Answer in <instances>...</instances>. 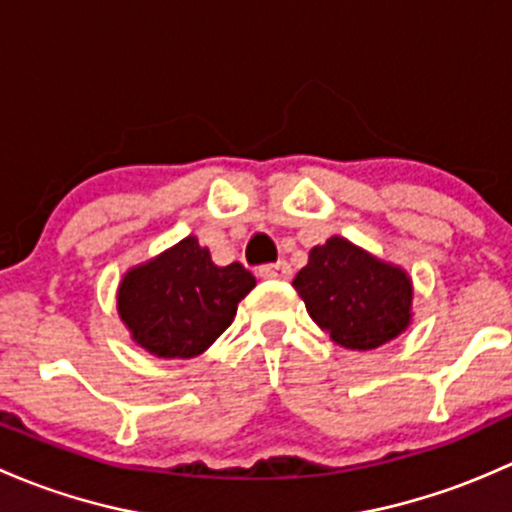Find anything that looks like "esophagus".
<instances>
[{"instance_id":"34e87169","label":"esophagus","mask_w":512,"mask_h":512,"mask_svg":"<svg viewBox=\"0 0 512 512\" xmlns=\"http://www.w3.org/2000/svg\"><path fill=\"white\" fill-rule=\"evenodd\" d=\"M260 277L262 280H289L292 277V267L287 262H275V265H265L260 267Z\"/></svg>"}]
</instances>
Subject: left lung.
I'll use <instances>...</instances> for the list:
<instances>
[{
    "label": "left lung",
    "mask_w": 512,
    "mask_h": 512,
    "mask_svg": "<svg viewBox=\"0 0 512 512\" xmlns=\"http://www.w3.org/2000/svg\"><path fill=\"white\" fill-rule=\"evenodd\" d=\"M292 287L309 317L344 349L369 352L414 322V282L404 267L332 235L309 250Z\"/></svg>",
    "instance_id": "1"
}]
</instances>
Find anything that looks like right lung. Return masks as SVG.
<instances>
[{
  "mask_svg": "<svg viewBox=\"0 0 512 512\" xmlns=\"http://www.w3.org/2000/svg\"><path fill=\"white\" fill-rule=\"evenodd\" d=\"M240 262L215 265L208 247L188 235L146 262L128 267L116 309L133 342L158 359H193L208 352L255 287Z\"/></svg>",
  "mask_w": 512,
  "mask_h": 512,
  "instance_id": "right-lung-1",
  "label": "right lung"
}]
</instances>
